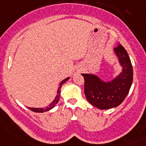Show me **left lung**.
Instances as JSON below:
<instances>
[{
    "instance_id": "1",
    "label": "left lung",
    "mask_w": 146,
    "mask_h": 146,
    "mask_svg": "<svg viewBox=\"0 0 146 146\" xmlns=\"http://www.w3.org/2000/svg\"><path fill=\"white\" fill-rule=\"evenodd\" d=\"M121 71L105 81L93 73H82L85 79V94L90 104L100 110L119 106L129 93L133 82V67L127 51L121 45L114 48Z\"/></svg>"
}]
</instances>
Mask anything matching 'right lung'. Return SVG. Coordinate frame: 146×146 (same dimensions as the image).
Here are the masks:
<instances>
[{"label": "right lung", "mask_w": 146, "mask_h": 146, "mask_svg": "<svg viewBox=\"0 0 146 146\" xmlns=\"http://www.w3.org/2000/svg\"><path fill=\"white\" fill-rule=\"evenodd\" d=\"M70 78V77H67L65 79H64L63 81H61L60 83H59L58 85V91H57V95L56 97L54 98V100H53L52 103H51L49 105H48L47 106H46L45 108H34V107H28L29 110H31V111L34 112H47L48 110H52V108H54L55 106L57 104H58V102L59 100V98H60V96H61V88L62 87L63 84H64L67 80H69Z\"/></svg>", "instance_id": "1"}]
</instances>
